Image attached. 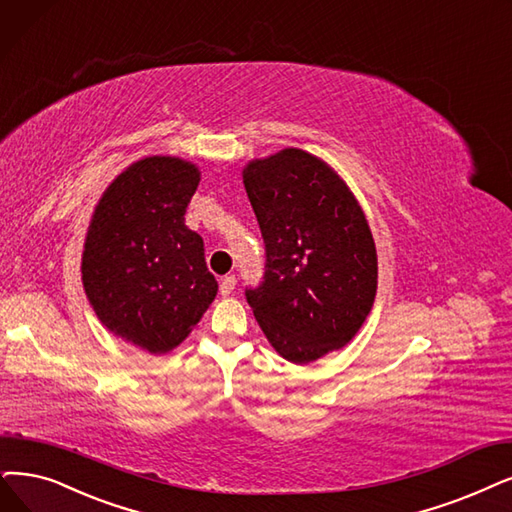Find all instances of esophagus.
<instances>
[{
  "label": "esophagus",
  "instance_id": "obj_1",
  "mask_svg": "<svg viewBox=\"0 0 512 512\" xmlns=\"http://www.w3.org/2000/svg\"><path fill=\"white\" fill-rule=\"evenodd\" d=\"M235 285H237V279H235V275L224 277V279L220 281V294H222V296H229V294H233Z\"/></svg>",
  "mask_w": 512,
  "mask_h": 512
}]
</instances>
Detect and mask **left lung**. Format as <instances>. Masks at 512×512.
I'll return each mask as SVG.
<instances>
[{
  "mask_svg": "<svg viewBox=\"0 0 512 512\" xmlns=\"http://www.w3.org/2000/svg\"><path fill=\"white\" fill-rule=\"evenodd\" d=\"M243 185L267 250L262 283L245 290L264 336L300 365L342 349L378 288L376 245L359 201L302 149L250 161Z\"/></svg>",
  "mask_w": 512,
  "mask_h": 512,
  "instance_id": "8db88e82",
  "label": "left lung"
}]
</instances>
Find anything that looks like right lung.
I'll list each match as a JSON object with an SVG mask.
<instances>
[{"label": "right lung", "instance_id": "right-lung-1", "mask_svg": "<svg viewBox=\"0 0 512 512\" xmlns=\"http://www.w3.org/2000/svg\"><path fill=\"white\" fill-rule=\"evenodd\" d=\"M201 172L191 161H134L102 193L92 214L81 281L100 323L163 355L185 340L216 298L203 239L185 224Z\"/></svg>", "mask_w": 512, "mask_h": 512}]
</instances>
